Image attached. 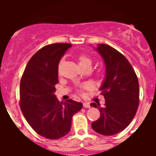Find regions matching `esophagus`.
I'll return each mask as SVG.
<instances>
[{"label": "esophagus", "instance_id": "34e87169", "mask_svg": "<svg viewBox=\"0 0 156 156\" xmlns=\"http://www.w3.org/2000/svg\"><path fill=\"white\" fill-rule=\"evenodd\" d=\"M83 106L84 107V108H90V105H89V103H84L83 104Z\"/></svg>", "mask_w": 156, "mask_h": 156}]
</instances>
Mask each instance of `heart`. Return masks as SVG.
Returning <instances> with one entry per match:
<instances>
[{"label":"heart","instance_id":"b5f03b06","mask_svg":"<svg viewBox=\"0 0 156 156\" xmlns=\"http://www.w3.org/2000/svg\"><path fill=\"white\" fill-rule=\"evenodd\" d=\"M77 61H78V64H79L80 67L81 69L85 67H92V61L90 58V57L89 55H87V54H84V53H80V54L78 55L76 57ZM64 58H62L59 61L58 64V68H57V71H58V74L61 75V72H62V65L64 64ZM89 86L88 85H83L82 86L81 89H79V92L81 93L83 92V90L84 89H89Z\"/></svg>","mask_w":156,"mask_h":156}]
</instances>
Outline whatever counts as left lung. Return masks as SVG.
<instances>
[{
  "instance_id": "obj_1",
  "label": "left lung",
  "mask_w": 156,
  "mask_h": 156,
  "mask_svg": "<svg viewBox=\"0 0 156 156\" xmlns=\"http://www.w3.org/2000/svg\"><path fill=\"white\" fill-rule=\"evenodd\" d=\"M95 50L105 65V77L100 89L105 103L103 108L94 103L90 104L101 112L92 128L101 135H115L135 117L139 103V81L131 64L121 53L105 44H99Z\"/></svg>"
}]
</instances>
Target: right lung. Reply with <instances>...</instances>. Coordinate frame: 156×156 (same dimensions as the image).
Instances as JSON below:
<instances>
[{
    "label": "right lung",
    "mask_w": 156,
    "mask_h": 156,
    "mask_svg": "<svg viewBox=\"0 0 156 156\" xmlns=\"http://www.w3.org/2000/svg\"><path fill=\"white\" fill-rule=\"evenodd\" d=\"M71 46L55 43L41 48L27 64L21 78L20 106L23 116L36 133L48 139L67 135L73 116L83 106L73 100L59 102L54 94L58 62Z\"/></svg>",
    "instance_id": "1"
}]
</instances>
